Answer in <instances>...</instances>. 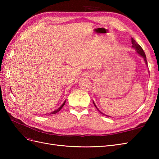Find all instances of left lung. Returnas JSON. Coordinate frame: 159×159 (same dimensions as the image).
<instances>
[{
  "label": "left lung",
  "instance_id": "obj_1",
  "mask_svg": "<svg viewBox=\"0 0 159 159\" xmlns=\"http://www.w3.org/2000/svg\"><path fill=\"white\" fill-rule=\"evenodd\" d=\"M131 42H132V44H133V48H134L136 50H137V53L138 54L140 55V56H141L144 59H145V63H146V64L147 65V58H146V55H145V52H144V51H143V48H142L141 47V46L139 45L138 43L134 40L133 38H131ZM93 103H94V102H93ZM94 105H95V107L98 109V107H96V105H95V103H94ZM98 110L99 111L102 113V114H103V115H104L103 113H102L98 109Z\"/></svg>",
  "mask_w": 159,
  "mask_h": 159
}]
</instances>
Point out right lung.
Listing matches in <instances>:
<instances>
[{
  "mask_svg": "<svg viewBox=\"0 0 159 159\" xmlns=\"http://www.w3.org/2000/svg\"><path fill=\"white\" fill-rule=\"evenodd\" d=\"M65 103H66V102H64V103H63V104H62L61 105V106H60V107H59L58 109H56V111H53V112H52V113H50V114H55V113H57V112H58L62 108V107H64V105H65Z\"/></svg>",
  "mask_w": 159,
  "mask_h": 159,
  "instance_id": "right-lung-1",
  "label": "right lung"
}]
</instances>
